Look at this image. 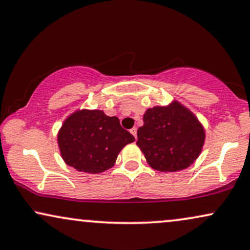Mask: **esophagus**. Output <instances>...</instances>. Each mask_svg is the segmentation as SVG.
Segmentation results:
<instances>
[{
  "mask_svg": "<svg viewBox=\"0 0 250 250\" xmlns=\"http://www.w3.org/2000/svg\"><path fill=\"white\" fill-rule=\"evenodd\" d=\"M130 132H131V134L133 135L134 138H137V127H133V128H131Z\"/></svg>",
  "mask_w": 250,
  "mask_h": 250,
  "instance_id": "esophagus-1",
  "label": "esophagus"
}]
</instances>
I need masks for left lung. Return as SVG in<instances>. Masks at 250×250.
Wrapping results in <instances>:
<instances>
[{
    "instance_id": "8db88e82",
    "label": "left lung",
    "mask_w": 250,
    "mask_h": 250,
    "mask_svg": "<svg viewBox=\"0 0 250 250\" xmlns=\"http://www.w3.org/2000/svg\"><path fill=\"white\" fill-rule=\"evenodd\" d=\"M137 145L153 169L175 172L190 167L203 150L204 126L192 111L172 101L145 111Z\"/></svg>"
}]
</instances>
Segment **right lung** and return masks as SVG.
Wrapping results in <instances>:
<instances>
[{
	"label": "right lung",
	"instance_id": "add662e5",
	"mask_svg": "<svg viewBox=\"0 0 250 250\" xmlns=\"http://www.w3.org/2000/svg\"><path fill=\"white\" fill-rule=\"evenodd\" d=\"M134 141L117 117L103 110L81 109L64 119L58 132V146L66 165L78 171L100 174L115 166L117 156Z\"/></svg>",
	"mask_w": 250,
	"mask_h": 250
}]
</instances>
